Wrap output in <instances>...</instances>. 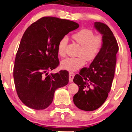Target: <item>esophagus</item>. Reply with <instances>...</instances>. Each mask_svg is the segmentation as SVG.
Segmentation results:
<instances>
[{"label": "esophagus", "instance_id": "esophagus-1", "mask_svg": "<svg viewBox=\"0 0 132 132\" xmlns=\"http://www.w3.org/2000/svg\"><path fill=\"white\" fill-rule=\"evenodd\" d=\"M74 76H75V74L74 72H69V82L71 83L73 81V78L74 77Z\"/></svg>", "mask_w": 132, "mask_h": 132}]
</instances>
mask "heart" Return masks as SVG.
<instances>
[{
	"mask_svg": "<svg viewBox=\"0 0 132 132\" xmlns=\"http://www.w3.org/2000/svg\"><path fill=\"white\" fill-rule=\"evenodd\" d=\"M73 39L80 45L78 52V57L67 58L61 61L60 66L63 69L76 71L85 64L86 60L92 61L99 54L103 46V39L100 35H94L92 30L81 29L72 36ZM68 38L64 36L58 44L57 52L60 56L66 55Z\"/></svg>",
	"mask_w": 132,
	"mask_h": 132,
	"instance_id": "1",
	"label": "heart"
}]
</instances>
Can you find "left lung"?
I'll return each mask as SVG.
<instances>
[{
  "mask_svg": "<svg viewBox=\"0 0 132 132\" xmlns=\"http://www.w3.org/2000/svg\"><path fill=\"white\" fill-rule=\"evenodd\" d=\"M94 27L102 35V48L89 67L81 69L73 80L79 88L73 99L74 104L87 111L97 109L106 101L114 78L119 50L117 41L108 26L96 22Z\"/></svg>",
  "mask_w": 132,
  "mask_h": 132,
  "instance_id": "obj_1",
  "label": "left lung"
}]
</instances>
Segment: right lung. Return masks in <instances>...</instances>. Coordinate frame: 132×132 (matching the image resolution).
Returning <instances> with one entry per match:
<instances>
[{"label": "right lung", "mask_w": 132, "mask_h": 132, "mask_svg": "<svg viewBox=\"0 0 132 132\" xmlns=\"http://www.w3.org/2000/svg\"><path fill=\"white\" fill-rule=\"evenodd\" d=\"M75 22L43 17L25 31L14 61L13 77L20 100L28 107L43 110L51 104L56 89L69 82V72L60 71L48 75L59 65V41L78 28Z\"/></svg>", "instance_id": "1"}]
</instances>
